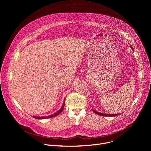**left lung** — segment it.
Masks as SVG:
<instances>
[{"instance_id":"8db88e82","label":"left lung","mask_w":151,"mask_h":151,"mask_svg":"<svg viewBox=\"0 0 151 151\" xmlns=\"http://www.w3.org/2000/svg\"><path fill=\"white\" fill-rule=\"evenodd\" d=\"M131 47H132V50H133V47H132V46H131ZM92 111H93L95 114H97V115H100V116H117V115H120V114H102V113L98 112H97V111H94V110H93V109H92Z\"/></svg>"}]
</instances>
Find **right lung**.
Here are the masks:
<instances>
[{
    "mask_svg": "<svg viewBox=\"0 0 151 151\" xmlns=\"http://www.w3.org/2000/svg\"><path fill=\"white\" fill-rule=\"evenodd\" d=\"M64 103L63 104V106H62V107H61V108L59 111H58L56 113H55V114H52V115H50V116H33V117L35 118H36V119H43L50 118H52V117H54V116H57L58 115H59V114L63 111V109H64Z\"/></svg>",
    "mask_w": 151,
    "mask_h": 151,
    "instance_id": "1",
    "label": "right lung"
}]
</instances>
